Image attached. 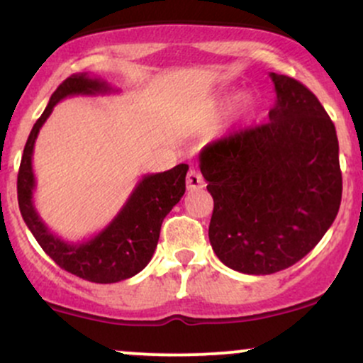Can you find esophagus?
<instances>
[{
  "label": "esophagus",
  "instance_id": "esophagus-1",
  "mask_svg": "<svg viewBox=\"0 0 363 363\" xmlns=\"http://www.w3.org/2000/svg\"><path fill=\"white\" fill-rule=\"evenodd\" d=\"M186 186H187V191L201 189V187H205V181H203V176L198 172V170L191 169L189 172H187Z\"/></svg>",
  "mask_w": 363,
  "mask_h": 363
}]
</instances>
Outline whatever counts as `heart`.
<instances>
[{
	"label": "heart",
	"instance_id": "obj_1",
	"mask_svg": "<svg viewBox=\"0 0 363 363\" xmlns=\"http://www.w3.org/2000/svg\"><path fill=\"white\" fill-rule=\"evenodd\" d=\"M254 118H256V104H254L251 99H247L239 111V123L249 124Z\"/></svg>",
	"mask_w": 363,
	"mask_h": 363
}]
</instances>
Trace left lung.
I'll list each match as a JSON object with an SVG mask.
<instances>
[{"mask_svg": "<svg viewBox=\"0 0 363 363\" xmlns=\"http://www.w3.org/2000/svg\"><path fill=\"white\" fill-rule=\"evenodd\" d=\"M277 101L269 121L239 129L199 153L213 196L211 247L228 268L272 274L309 254L341 203L338 136L312 91L269 73Z\"/></svg>", "mask_w": 363, "mask_h": 363, "instance_id": "8db88e82", "label": "left lung"}]
</instances>
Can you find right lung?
I'll return each mask as SVG.
<instances>
[{"label": "right lung", "instance_id": "add662e5", "mask_svg": "<svg viewBox=\"0 0 363 363\" xmlns=\"http://www.w3.org/2000/svg\"><path fill=\"white\" fill-rule=\"evenodd\" d=\"M118 91L101 78L89 73H74L57 86L28 135L20 162L16 193L20 213L40 247L65 272L94 283H116L135 277L152 259L160 227L169 211L186 193L187 165L141 177L135 191L104 230L83 242H68L54 235L34 206L35 176L32 170L34 145L40 128L57 102L73 95H99Z\"/></svg>", "mask_w": 363, "mask_h": 363}]
</instances>
